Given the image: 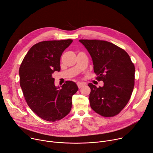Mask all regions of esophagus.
Here are the masks:
<instances>
[{
    "instance_id": "obj_1",
    "label": "esophagus",
    "mask_w": 153,
    "mask_h": 153,
    "mask_svg": "<svg viewBox=\"0 0 153 153\" xmlns=\"http://www.w3.org/2000/svg\"><path fill=\"white\" fill-rule=\"evenodd\" d=\"M85 84L84 83H81V82H78L77 83V85H78V88H81L82 86H83Z\"/></svg>"
}]
</instances>
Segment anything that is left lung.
<instances>
[{"instance_id": "8db88e82", "label": "left lung", "mask_w": 153, "mask_h": 153, "mask_svg": "<svg viewBox=\"0 0 153 153\" xmlns=\"http://www.w3.org/2000/svg\"><path fill=\"white\" fill-rule=\"evenodd\" d=\"M90 54L97 79L104 86L92 83L89 102L91 109L104 117L118 114L131 96L134 84V64L128 53L116 45L105 41L80 39Z\"/></svg>"}]
</instances>
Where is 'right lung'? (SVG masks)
<instances>
[{
    "label": "right lung",
    "instance_id": "right-lung-1",
    "mask_svg": "<svg viewBox=\"0 0 153 153\" xmlns=\"http://www.w3.org/2000/svg\"><path fill=\"white\" fill-rule=\"evenodd\" d=\"M73 42L71 39L46 41L31 48L19 69L20 83L30 109L41 119L59 120L71 109L72 96L78 91L76 84L67 81L56 86L52 74L60 70L62 52Z\"/></svg>",
    "mask_w": 153,
    "mask_h": 153
}]
</instances>
